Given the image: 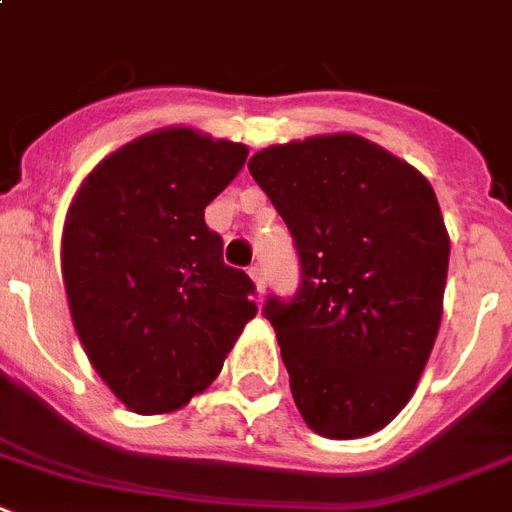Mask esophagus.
I'll return each mask as SVG.
<instances>
[{
	"instance_id": "1",
	"label": "esophagus",
	"mask_w": 512,
	"mask_h": 512,
	"mask_svg": "<svg viewBox=\"0 0 512 512\" xmlns=\"http://www.w3.org/2000/svg\"><path fill=\"white\" fill-rule=\"evenodd\" d=\"M248 274H251V280L256 282V290H259V293H264V290H266V274H264V266H261V264H253L251 269H248Z\"/></svg>"
}]
</instances>
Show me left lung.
Wrapping results in <instances>:
<instances>
[{
    "label": "left lung",
    "instance_id": "1",
    "mask_svg": "<svg viewBox=\"0 0 512 512\" xmlns=\"http://www.w3.org/2000/svg\"><path fill=\"white\" fill-rule=\"evenodd\" d=\"M293 235L301 285L269 295L290 390L332 439L379 432L411 400L442 322L450 240L432 185L361 135L269 146L248 162Z\"/></svg>",
    "mask_w": 512,
    "mask_h": 512
}]
</instances>
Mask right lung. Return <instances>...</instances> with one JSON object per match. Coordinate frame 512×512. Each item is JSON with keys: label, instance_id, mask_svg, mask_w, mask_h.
I'll use <instances>...</instances> for the list:
<instances>
[{"label": "right lung", "instance_id": "obj_1", "mask_svg": "<svg viewBox=\"0 0 512 512\" xmlns=\"http://www.w3.org/2000/svg\"><path fill=\"white\" fill-rule=\"evenodd\" d=\"M248 149L167 128L122 146L67 211L62 277L88 358L130 411H177L204 392L256 316V285L222 261L204 209Z\"/></svg>", "mask_w": 512, "mask_h": 512}]
</instances>
